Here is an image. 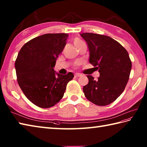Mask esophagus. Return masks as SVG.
Listing matches in <instances>:
<instances>
[{"label": "esophagus", "instance_id": "34e87169", "mask_svg": "<svg viewBox=\"0 0 147 147\" xmlns=\"http://www.w3.org/2000/svg\"><path fill=\"white\" fill-rule=\"evenodd\" d=\"M82 76V74H75V77H80Z\"/></svg>", "mask_w": 147, "mask_h": 147}]
</instances>
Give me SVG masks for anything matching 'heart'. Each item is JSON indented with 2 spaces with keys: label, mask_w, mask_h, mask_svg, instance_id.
<instances>
[{
  "label": "heart",
  "mask_w": 147,
  "mask_h": 147,
  "mask_svg": "<svg viewBox=\"0 0 147 147\" xmlns=\"http://www.w3.org/2000/svg\"><path fill=\"white\" fill-rule=\"evenodd\" d=\"M82 42H83V41L81 40L80 39H79V38H76V39H75L74 41V44H77L78 43Z\"/></svg>",
  "instance_id": "1"
}]
</instances>
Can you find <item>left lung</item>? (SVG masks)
I'll return each instance as SVG.
<instances>
[{
    "label": "left lung",
    "mask_w": 147,
    "mask_h": 147,
    "mask_svg": "<svg viewBox=\"0 0 147 147\" xmlns=\"http://www.w3.org/2000/svg\"><path fill=\"white\" fill-rule=\"evenodd\" d=\"M88 45L89 63L100 76L94 80L87 76L89 82L83 91L89 101L98 106L113 102L125 89L132 67L129 54L117 41L107 35L83 33L80 34Z\"/></svg>",
    "instance_id": "left-lung-1"
}]
</instances>
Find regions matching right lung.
I'll return each mask as SVG.
<instances>
[{
  "mask_svg": "<svg viewBox=\"0 0 147 147\" xmlns=\"http://www.w3.org/2000/svg\"><path fill=\"white\" fill-rule=\"evenodd\" d=\"M68 34H47L23 45L15 61L17 81L25 96L42 109L52 107L61 100L71 72L57 74L53 68L66 45Z\"/></svg>",
  "mask_w": 147,
  "mask_h": 147,
  "instance_id": "right-lung-1",
  "label": "right lung"
}]
</instances>
